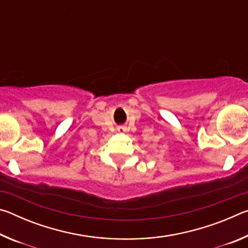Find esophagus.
Returning a JSON list of instances; mask_svg holds the SVG:
<instances>
[{"instance_id":"34e87169","label":"esophagus","mask_w":248,"mask_h":248,"mask_svg":"<svg viewBox=\"0 0 248 248\" xmlns=\"http://www.w3.org/2000/svg\"><path fill=\"white\" fill-rule=\"evenodd\" d=\"M120 130H124V128H119V131H120Z\"/></svg>"}]
</instances>
